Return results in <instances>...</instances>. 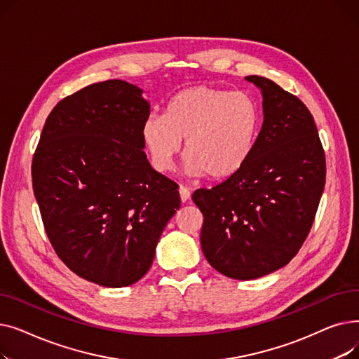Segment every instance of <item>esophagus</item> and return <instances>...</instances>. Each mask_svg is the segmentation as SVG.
<instances>
[{
	"mask_svg": "<svg viewBox=\"0 0 359 359\" xmlns=\"http://www.w3.org/2000/svg\"><path fill=\"white\" fill-rule=\"evenodd\" d=\"M179 194H180V201H182L183 203L189 201V198H191V192H189V189H187V187L180 186V187H179Z\"/></svg>",
	"mask_w": 359,
	"mask_h": 359,
	"instance_id": "esophagus-1",
	"label": "esophagus"
}]
</instances>
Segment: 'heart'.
I'll use <instances>...</instances> for the list:
<instances>
[{"label":"heart","instance_id":"heart-1","mask_svg":"<svg viewBox=\"0 0 359 359\" xmlns=\"http://www.w3.org/2000/svg\"><path fill=\"white\" fill-rule=\"evenodd\" d=\"M260 126V109L249 94L195 86L170 99L165 116L149 115L142 137L160 172L172 168L184 140L187 173L225 179L249 161Z\"/></svg>","mask_w":359,"mask_h":359}]
</instances>
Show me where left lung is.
Listing matches in <instances>:
<instances>
[{
	"instance_id": "8db88e82",
	"label": "left lung",
	"mask_w": 359,
	"mask_h": 359,
	"mask_svg": "<svg viewBox=\"0 0 359 359\" xmlns=\"http://www.w3.org/2000/svg\"><path fill=\"white\" fill-rule=\"evenodd\" d=\"M263 97V125L244 167L192 199L203 215L202 252L219 273L249 280L285 266L313 225L326 158L310 110L272 80L249 75Z\"/></svg>"
}]
</instances>
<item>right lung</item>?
<instances>
[{
	"label": "right lung",
	"instance_id": "add662e5",
	"mask_svg": "<svg viewBox=\"0 0 359 359\" xmlns=\"http://www.w3.org/2000/svg\"><path fill=\"white\" fill-rule=\"evenodd\" d=\"M148 116L137 86H87L52 109L33 156V192L53 250L102 287L140 280L180 208L179 186L142 149Z\"/></svg>",
	"mask_w": 359,
	"mask_h": 359
}]
</instances>
